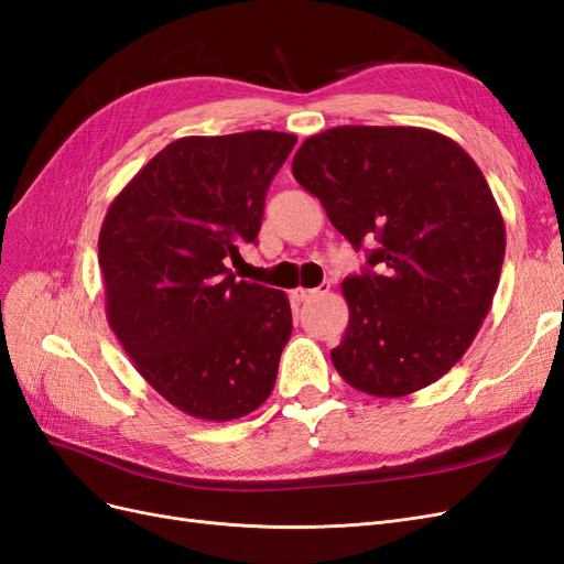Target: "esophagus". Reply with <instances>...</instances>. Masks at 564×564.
<instances>
[{
    "label": "esophagus",
    "instance_id": "esophagus-1",
    "mask_svg": "<svg viewBox=\"0 0 564 564\" xmlns=\"http://www.w3.org/2000/svg\"><path fill=\"white\" fill-rule=\"evenodd\" d=\"M328 288H330V281H324L318 288H314V291H310V288H295L293 297H295L297 302H304V300H312V297H316V295L328 293Z\"/></svg>",
    "mask_w": 564,
    "mask_h": 564
}]
</instances>
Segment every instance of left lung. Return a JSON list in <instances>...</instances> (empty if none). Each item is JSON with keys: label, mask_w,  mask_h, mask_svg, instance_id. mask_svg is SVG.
<instances>
[{"label": "left lung", "mask_w": 564, "mask_h": 564, "mask_svg": "<svg viewBox=\"0 0 564 564\" xmlns=\"http://www.w3.org/2000/svg\"><path fill=\"white\" fill-rule=\"evenodd\" d=\"M293 174L354 250L376 243L343 281L337 373L366 394L404 397L452 371L489 314L506 254L475 160L421 127L345 124L304 141Z\"/></svg>", "instance_id": "left-lung-1"}]
</instances>
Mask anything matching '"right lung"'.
<instances>
[{
	"label": "right lung",
	"instance_id": "add662e5",
	"mask_svg": "<svg viewBox=\"0 0 564 564\" xmlns=\"http://www.w3.org/2000/svg\"><path fill=\"white\" fill-rule=\"evenodd\" d=\"M295 134L184 137L110 203L99 234L106 316L151 388L203 421H236L273 390L293 333L283 291L236 281Z\"/></svg>",
	"mask_w": 564,
	"mask_h": 564
}]
</instances>
